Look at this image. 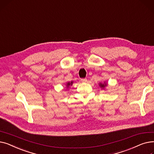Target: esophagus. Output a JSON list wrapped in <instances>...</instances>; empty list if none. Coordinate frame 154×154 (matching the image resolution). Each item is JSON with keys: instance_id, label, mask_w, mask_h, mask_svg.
Masks as SVG:
<instances>
[{"instance_id": "obj_1", "label": "esophagus", "mask_w": 154, "mask_h": 154, "mask_svg": "<svg viewBox=\"0 0 154 154\" xmlns=\"http://www.w3.org/2000/svg\"><path fill=\"white\" fill-rule=\"evenodd\" d=\"M87 81V79H81V82H86Z\"/></svg>"}]
</instances>
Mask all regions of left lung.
<instances>
[{"label":"left lung","mask_w":154,"mask_h":154,"mask_svg":"<svg viewBox=\"0 0 154 154\" xmlns=\"http://www.w3.org/2000/svg\"><path fill=\"white\" fill-rule=\"evenodd\" d=\"M101 87H104L105 86H106V85H107V84H100V85H99Z\"/></svg>","instance_id":"obj_1"}]
</instances>
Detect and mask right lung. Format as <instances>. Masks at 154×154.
I'll return each instance as SVG.
<instances>
[{
    "label": "right lung",
    "mask_w": 154,
    "mask_h": 154,
    "mask_svg": "<svg viewBox=\"0 0 154 154\" xmlns=\"http://www.w3.org/2000/svg\"><path fill=\"white\" fill-rule=\"evenodd\" d=\"M72 83H73V82H68V83H67V87H69V85H72Z\"/></svg>",
    "instance_id": "obj_1"
}]
</instances>
